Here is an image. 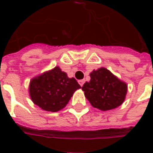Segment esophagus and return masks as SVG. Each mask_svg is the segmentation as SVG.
Here are the masks:
<instances>
[{"label": "esophagus", "instance_id": "34e87169", "mask_svg": "<svg viewBox=\"0 0 153 153\" xmlns=\"http://www.w3.org/2000/svg\"><path fill=\"white\" fill-rule=\"evenodd\" d=\"M79 85L81 87L83 86V83H84V80L83 79H81V80H79Z\"/></svg>", "mask_w": 153, "mask_h": 153}]
</instances>
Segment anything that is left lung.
I'll return each instance as SVG.
<instances>
[{"label": "left lung", "mask_w": 153, "mask_h": 153, "mask_svg": "<svg viewBox=\"0 0 153 153\" xmlns=\"http://www.w3.org/2000/svg\"><path fill=\"white\" fill-rule=\"evenodd\" d=\"M91 79L82 87L91 105L102 111L114 109L121 105L127 93V84L110 70L100 68L90 74Z\"/></svg>", "instance_id": "8db88e82"}]
</instances>
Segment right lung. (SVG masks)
<instances>
[{
  "label": "right lung",
  "instance_id": "add662e5",
  "mask_svg": "<svg viewBox=\"0 0 153 153\" xmlns=\"http://www.w3.org/2000/svg\"><path fill=\"white\" fill-rule=\"evenodd\" d=\"M80 88L74 78H69L56 66L30 81L29 94L35 105L44 111L56 112L66 106Z\"/></svg>",
  "mask_w": 153,
  "mask_h": 153
}]
</instances>
